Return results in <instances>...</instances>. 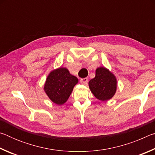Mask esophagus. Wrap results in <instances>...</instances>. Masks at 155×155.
<instances>
[{"label":"esophagus","instance_id":"esophagus-1","mask_svg":"<svg viewBox=\"0 0 155 155\" xmlns=\"http://www.w3.org/2000/svg\"><path fill=\"white\" fill-rule=\"evenodd\" d=\"M80 82L83 84V85H87L88 83V78H81Z\"/></svg>","mask_w":155,"mask_h":155}]
</instances>
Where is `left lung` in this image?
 Segmentation results:
<instances>
[{"instance_id": "1", "label": "left lung", "mask_w": 155, "mask_h": 155, "mask_svg": "<svg viewBox=\"0 0 155 155\" xmlns=\"http://www.w3.org/2000/svg\"><path fill=\"white\" fill-rule=\"evenodd\" d=\"M117 81L114 75L104 68L96 70V77L89 82V86L94 96L102 101H107L114 96Z\"/></svg>"}]
</instances>
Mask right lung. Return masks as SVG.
<instances>
[{
	"mask_svg": "<svg viewBox=\"0 0 155 155\" xmlns=\"http://www.w3.org/2000/svg\"><path fill=\"white\" fill-rule=\"evenodd\" d=\"M78 78L70 74L66 68H60L50 73L44 90L50 99L57 104H63L71 94Z\"/></svg>",
	"mask_w": 155,
	"mask_h": 155,
	"instance_id": "add662e5",
	"label": "right lung"
}]
</instances>
